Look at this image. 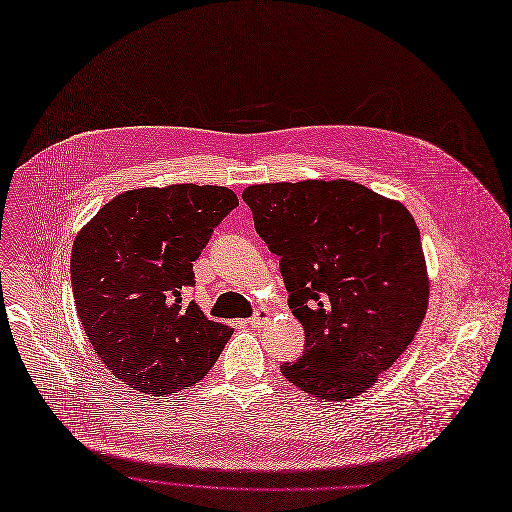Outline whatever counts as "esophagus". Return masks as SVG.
Listing matches in <instances>:
<instances>
[{
  "instance_id": "1",
  "label": "esophagus",
  "mask_w": 512,
  "mask_h": 512,
  "mask_svg": "<svg viewBox=\"0 0 512 512\" xmlns=\"http://www.w3.org/2000/svg\"><path fill=\"white\" fill-rule=\"evenodd\" d=\"M269 316H271L269 308H259V310H255V314L251 316L249 322L253 324V327H261V324H265L269 320Z\"/></svg>"
}]
</instances>
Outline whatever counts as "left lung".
<instances>
[{"instance_id":"8db88e82","label":"left lung","mask_w":512,"mask_h":512,"mask_svg":"<svg viewBox=\"0 0 512 512\" xmlns=\"http://www.w3.org/2000/svg\"><path fill=\"white\" fill-rule=\"evenodd\" d=\"M257 235L280 257L304 353L282 374L318 400L359 396L404 353L425 318L429 277L410 212L335 179L249 185Z\"/></svg>"}]
</instances>
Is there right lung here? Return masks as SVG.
<instances>
[{
  "instance_id": "1",
  "label": "right lung",
  "mask_w": 512,
  "mask_h": 512,
  "mask_svg": "<svg viewBox=\"0 0 512 512\" xmlns=\"http://www.w3.org/2000/svg\"><path fill=\"white\" fill-rule=\"evenodd\" d=\"M239 206L222 185L128 190L75 237L71 286L83 331L126 386L153 396L198 384L232 335L181 294L214 228Z\"/></svg>"
}]
</instances>
